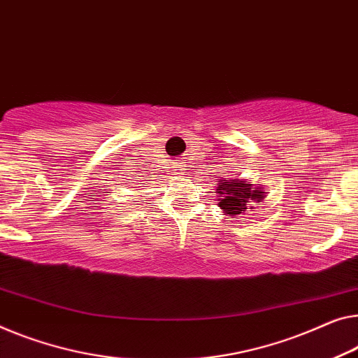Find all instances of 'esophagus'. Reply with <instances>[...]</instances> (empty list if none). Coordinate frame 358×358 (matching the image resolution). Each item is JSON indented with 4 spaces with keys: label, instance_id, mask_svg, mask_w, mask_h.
I'll list each match as a JSON object with an SVG mask.
<instances>
[{
    "label": "esophagus",
    "instance_id": "esophagus-1",
    "mask_svg": "<svg viewBox=\"0 0 358 358\" xmlns=\"http://www.w3.org/2000/svg\"><path fill=\"white\" fill-rule=\"evenodd\" d=\"M178 170H180V169H178Z\"/></svg>",
    "mask_w": 358,
    "mask_h": 358
}]
</instances>
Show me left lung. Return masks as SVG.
<instances>
[{
	"mask_svg": "<svg viewBox=\"0 0 358 358\" xmlns=\"http://www.w3.org/2000/svg\"><path fill=\"white\" fill-rule=\"evenodd\" d=\"M217 193L218 201L223 210L230 215H239L248 209L249 202L264 199V191L260 188H252V185L239 180H222L218 185Z\"/></svg>",
	"mask_w": 358,
	"mask_h": 358,
	"instance_id": "left-lung-1",
	"label": "left lung"
}]
</instances>
